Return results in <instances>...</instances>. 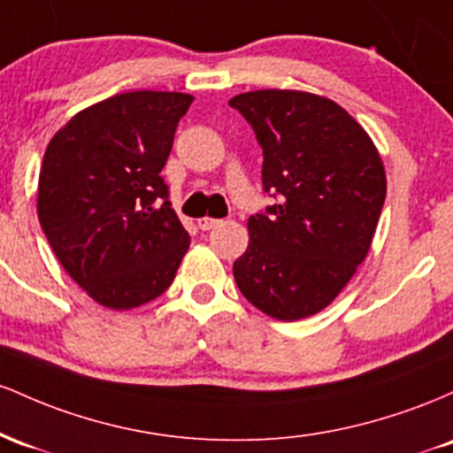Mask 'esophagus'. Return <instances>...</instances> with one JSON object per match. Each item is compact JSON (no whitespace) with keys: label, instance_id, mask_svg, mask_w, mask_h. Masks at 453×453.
I'll use <instances>...</instances> for the list:
<instances>
[{"label":"esophagus","instance_id":"esophagus-1","mask_svg":"<svg viewBox=\"0 0 453 453\" xmlns=\"http://www.w3.org/2000/svg\"><path fill=\"white\" fill-rule=\"evenodd\" d=\"M219 219H212V217H202V219H197V227H200L202 232H209L212 227L219 226Z\"/></svg>","mask_w":453,"mask_h":453}]
</instances>
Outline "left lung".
Returning <instances> with one entry per match:
<instances>
[{"label": "left lung", "mask_w": 453, "mask_h": 453, "mask_svg": "<svg viewBox=\"0 0 453 453\" xmlns=\"http://www.w3.org/2000/svg\"><path fill=\"white\" fill-rule=\"evenodd\" d=\"M262 147V185L277 200L249 217V247L234 262L244 298L296 321L319 313L366 257L386 202L375 144L339 104L304 91L232 97Z\"/></svg>", "instance_id": "1"}]
</instances>
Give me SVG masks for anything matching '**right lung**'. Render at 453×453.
<instances>
[{"label":"right lung","mask_w":453,"mask_h":453,"mask_svg":"<svg viewBox=\"0 0 453 453\" xmlns=\"http://www.w3.org/2000/svg\"><path fill=\"white\" fill-rule=\"evenodd\" d=\"M191 102L174 91L121 93L74 114L46 147L40 226L65 273L108 309L164 294L189 249L159 173Z\"/></svg>","instance_id":"right-lung-1"}]
</instances>
